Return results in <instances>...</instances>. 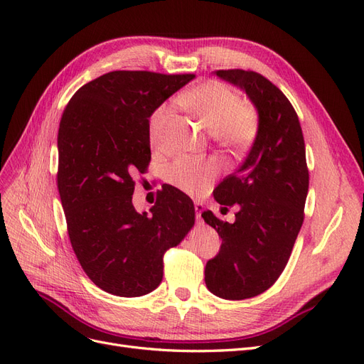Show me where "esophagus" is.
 Returning <instances> with one entry per match:
<instances>
[{
    "label": "esophagus",
    "mask_w": 364,
    "mask_h": 364,
    "mask_svg": "<svg viewBox=\"0 0 364 364\" xmlns=\"http://www.w3.org/2000/svg\"><path fill=\"white\" fill-rule=\"evenodd\" d=\"M194 209H196V217L200 222V220H202V213L205 211V206L200 202H196L194 203Z\"/></svg>",
    "instance_id": "esophagus-1"
}]
</instances>
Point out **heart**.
I'll return each instance as SVG.
<instances>
[{"label":"heart","mask_w":364,"mask_h":364,"mask_svg":"<svg viewBox=\"0 0 364 364\" xmlns=\"http://www.w3.org/2000/svg\"><path fill=\"white\" fill-rule=\"evenodd\" d=\"M178 103L228 150L246 149L257 136L258 119L255 112L241 103V97L235 90L222 82L197 83L179 95ZM168 114L170 106L161 105L149 119V138L153 146L161 144L162 127ZM215 176L217 167L214 164L191 158L178 159L167 171L168 182L191 196L203 194Z\"/></svg>","instance_id":"heart-1"}]
</instances>
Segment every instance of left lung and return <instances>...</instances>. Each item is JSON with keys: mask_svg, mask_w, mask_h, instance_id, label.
Instances as JSON below:
<instances>
[{"mask_svg": "<svg viewBox=\"0 0 364 364\" xmlns=\"http://www.w3.org/2000/svg\"><path fill=\"white\" fill-rule=\"evenodd\" d=\"M214 74L243 91L258 114L246 159L214 190L220 205L238 206L235 222L202 214L222 237L218 255L206 262V287L223 299L241 301L270 289L287 266L308 194L305 144L289 98L266 77L243 70Z\"/></svg>", "mask_w": 364, "mask_h": 364, "instance_id": "1", "label": "left lung"}]
</instances>
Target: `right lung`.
Masks as SVG:
<instances>
[{
	"label": "right lung",
	"mask_w": 364,
	"mask_h": 364,
	"mask_svg": "<svg viewBox=\"0 0 364 364\" xmlns=\"http://www.w3.org/2000/svg\"><path fill=\"white\" fill-rule=\"evenodd\" d=\"M194 74L112 71L83 85L60 119L58 188L71 246L102 290L136 297L162 281V257L194 226V203L168 186L150 213L132 203L150 161L149 119Z\"/></svg>",
	"instance_id": "add662e5"
}]
</instances>
